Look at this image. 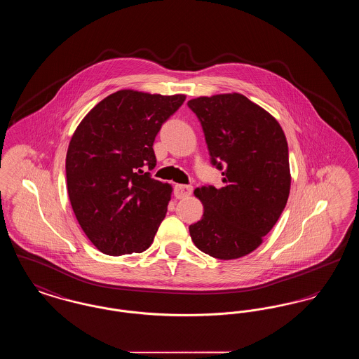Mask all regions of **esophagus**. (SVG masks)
<instances>
[{
    "instance_id": "34e87169",
    "label": "esophagus",
    "mask_w": 359,
    "mask_h": 359,
    "mask_svg": "<svg viewBox=\"0 0 359 359\" xmlns=\"http://www.w3.org/2000/svg\"><path fill=\"white\" fill-rule=\"evenodd\" d=\"M192 192V186H186V184H176L175 186V196L177 199H183L186 196H189Z\"/></svg>"
}]
</instances>
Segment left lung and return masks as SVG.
Returning <instances> with one entry per match:
<instances>
[{"label":"left lung","mask_w":359,"mask_h":359,"mask_svg":"<svg viewBox=\"0 0 359 359\" xmlns=\"http://www.w3.org/2000/svg\"><path fill=\"white\" fill-rule=\"evenodd\" d=\"M205 133L222 188L195 195L205 212L189 226L195 246L208 256L234 259L252 253L278 221L290 189L288 144L280 123L242 94L188 101Z\"/></svg>","instance_id":"left-lung-1"}]
</instances>
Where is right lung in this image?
Returning a JSON list of instances; mask_svg holds the SVG:
<instances>
[{"label":"right lung","mask_w":359,"mask_h":359,"mask_svg":"<svg viewBox=\"0 0 359 359\" xmlns=\"http://www.w3.org/2000/svg\"><path fill=\"white\" fill-rule=\"evenodd\" d=\"M186 95L120 90L76 128L66 157L74 214L93 245L109 256L141 253L167 214L171 186L154 180V142Z\"/></svg>","instance_id":"add662e5"}]
</instances>
